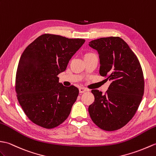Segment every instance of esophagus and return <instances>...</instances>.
Listing matches in <instances>:
<instances>
[{
  "instance_id": "obj_1",
  "label": "esophagus",
  "mask_w": 156,
  "mask_h": 156,
  "mask_svg": "<svg viewBox=\"0 0 156 156\" xmlns=\"http://www.w3.org/2000/svg\"><path fill=\"white\" fill-rule=\"evenodd\" d=\"M79 93H85V91H87V89L83 87H80L79 89Z\"/></svg>"
}]
</instances>
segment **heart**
<instances>
[{
  "label": "heart",
  "instance_id": "1",
  "mask_svg": "<svg viewBox=\"0 0 156 156\" xmlns=\"http://www.w3.org/2000/svg\"><path fill=\"white\" fill-rule=\"evenodd\" d=\"M93 53H87V54H85V56H87V55H93ZM84 56V57H85Z\"/></svg>",
  "mask_w": 156,
  "mask_h": 156
}]
</instances>
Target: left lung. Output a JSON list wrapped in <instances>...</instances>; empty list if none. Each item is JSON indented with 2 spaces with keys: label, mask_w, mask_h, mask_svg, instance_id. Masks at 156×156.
<instances>
[{
  "label": "left lung",
  "mask_w": 156,
  "mask_h": 156,
  "mask_svg": "<svg viewBox=\"0 0 156 156\" xmlns=\"http://www.w3.org/2000/svg\"><path fill=\"white\" fill-rule=\"evenodd\" d=\"M89 45L99 54V74L111 82L104 95L98 89L91 91L95 101L88 108L89 115L101 129L117 130L131 119L142 99V69L136 55L122 38H100Z\"/></svg>",
  "instance_id": "1"
}]
</instances>
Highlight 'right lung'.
Returning a JSON list of instances; mask_svg holds the SVG:
<instances>
[{
	"label": "right lung",
	"mask_w": 156,
	"mask_h": 156,
	"mask_svg": "<svg viewBox=\"0 0 156 156\" xmlns=\"http://www.w3.org/2000/svg\"><path fill=\"white\" fill-rule=\"evenodd\" d=\"M82 39L44 34L27 47L16 75L17 99L29 119L47 129L63 123L77 100L79 89L65 87L57 75L85 43Z\"/></svg>",
	"instance_id": "right-lung-1"
}]
</instances>
